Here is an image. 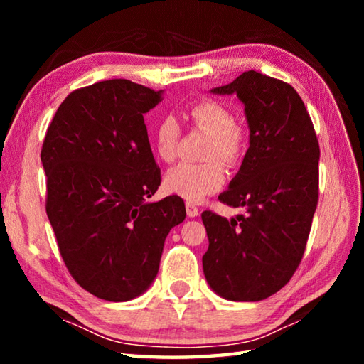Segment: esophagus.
<instances>
[{"label": "esophagus", "mask_w": 364, "mask_h": 364, "mask_svg": "<svg viewBox=\"0 0 364 364\" xmlns=\"http://www.w3.org/2000/svg\"><path fill=\"white\" fill-rule=\"evenodd\" d=\"M186 213H188L189 218H197V215L200 214V210H198V208H197L194 203L188 202V203H186Z\"/></svg>", "instance_id": "esophagus-1"}]
</instances>
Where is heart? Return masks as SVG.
<instances>
[{"instance_id":"heart-1","label":"heart","mask_w":364,"mask_h":364,"mask_svg":"<svg viewBox=\"0 0 364 364\" xmlns=\"http://www.w3.org/2000/svg\"><path fill=\"white\" fill-rule=\"evenodd\" d=\"M191 122L211 134L203 164L180 162L164 175V189L188 202H202L218 192L225 183V168L222 162L235 164L244 151L245 137L235 125V115L228 107L211 98H203L191 106ZM181 128L173 115H164L153 131V150L164 162H172L180 149Z\"/></svg>"}]
</instances>
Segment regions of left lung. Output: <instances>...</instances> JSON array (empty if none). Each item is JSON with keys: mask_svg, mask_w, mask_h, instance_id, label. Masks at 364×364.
I'll list each match as a JSON object with an SVG mask.
<instances>
[{"mask_svg": "<svg viewBox=\"0 0 364 364\" xmlns=\"http://www.w3.org/2000/svg\"><path fill=\"white\" fill-rule=\"evenodd\" d=\"M215 95H237L249 150L219 200L244 208L236 218L202 214L208 247L203 272L222 299L259 301L280 291L304 257L319 196V144L294 87L255 70Z\"/></svg>", "mask_w": 364, "mask_h": 364, "instance_id": "8db88e82", "label": "left lung"}]
</instances>
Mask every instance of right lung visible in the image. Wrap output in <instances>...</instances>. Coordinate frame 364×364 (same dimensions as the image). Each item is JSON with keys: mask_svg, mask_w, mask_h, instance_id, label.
<instances>
[{"mask_svg": "<svg viewBox=\"0 0 364 364\" xmlns=\"http://www.w3.org/2000/svg\"><path fill=\"white\" fill-rule=\"evenodd\" d=\"M164 90L128 80L72 92L46 131L41 159L46 214L68 272L107 301H128L158 275L164 241L186 218L170 196L146 202L161 184L144 114Z\"/></svg>", "mask_w": 364, "mask_h": 364, "instance_id": "obj_1", "label": "right lung"}]
</instances>
